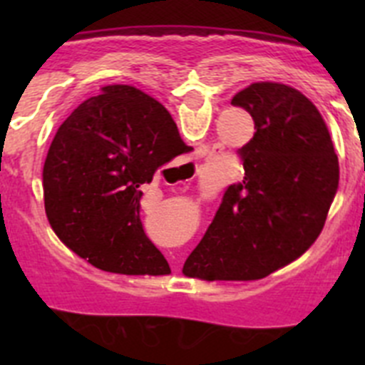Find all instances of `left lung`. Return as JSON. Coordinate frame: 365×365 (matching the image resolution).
Wrapping results in <instances>:
<instances>
[{
  "label": "left lung",
  "mask_w": 365,
  "mask_h": 365,
  "mask_svg": "<svg viewBox=\"0 0 365 365\" xmlns=\"http://www.w3.org/2000/svg\"><path fill=\"white\" fill-rule=\"evenodd\" d=\"M232 106L250 113L256 133L237 151L243 180L228 186L182 269L208 282L265 278L302 256L320 235L340 179L327 125L298 89L257 82Z\"/></svg>",
  "instance_id": "obj_1"
}]
</instances>
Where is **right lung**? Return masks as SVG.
Wrapping results in <instances>:
<instances>
[{"mask_svg":"<svg viewBox=\"0 0 365 365\" xmlns=\"http://www.w3.org/2000/svg\"><path fill=\"white\" fill-rule=\"evenodd\" d=\"M190 151L163 104L137 87H104L71 113L51 143L43 166L51 227L96 269L168 274L140 221L143 185Z\"/></svg>","mask_w":365,"mask_h":365,"instance_id":"right-lung-1","label":"right lung"}]
</instances>
